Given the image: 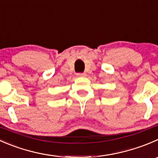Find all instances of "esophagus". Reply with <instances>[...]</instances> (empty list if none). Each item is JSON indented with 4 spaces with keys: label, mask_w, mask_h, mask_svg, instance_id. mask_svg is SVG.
<instances>
[{
    "label": "esophagus",
    "mask_w": 158,
    "mask_h": 158,
    "mask_svg": "<svg viewBox=\"0 0 158 158\" xmlns=\"http://www.w3.org/2000/svg\"><path fill=\"white\" fill-rule=\"evenodd\" d=\"M77 77H85L86 74L85 73H77Z\"/></svg>",
    "instance_id": "obj_1"
}]
</instances>
